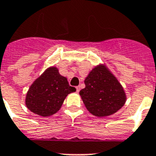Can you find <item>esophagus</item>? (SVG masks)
I'll list each match as a JSON object with an SVG mask.
<instances>
[{
	"label": "esophagus",
	"mask_w": 156,
	"mask_h": 156,
	"mask_svg": "<svg viewBox=\"0 0 156 156\" xmlns=\"http://www.w3.org/2000/svg\"><path fill=\"white\" fill-rule=\"evenodd\" d=\"M76 90H77V93L80 91V86H76Z\"/></svg>",
	"instance_id": "esophagus-1"
}]
</instances>
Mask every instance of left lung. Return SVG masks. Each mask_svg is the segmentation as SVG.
<instances>
[{"instance_id":"1","label":"left lung","mask_w":156,"mask_h":156,"mask_svg":"<svg viewBox=\"0 0 156 156\" xmlns=\"http://www.w3.org/2000/svg\"><path fill=\"white\" fill-rule=\"evenodd\" d=\"M85 85L79 94L87 110L93 115L109 116L125 104L126 97L122 86L104 65L91 70L85 79Z\"/></svg>"}]
</instances>
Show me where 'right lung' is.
<instances>
[{
  "label": "right lung",
  "mask_w": 156,
  "mask_h": 156,
  "mask_svg": "<svg viewBox=\"0 0 156 156\" xmlns=\"http://www.w3.org/2000/svg\"><path fill=\"white\" fill-rule=\"evenodd\" d=\"M76 91L58 69L49 67L35 80L27 93L26 105L30 112L48 117L60 109L67 95Z\"/></svg>",
  "instance_id": "1"
}]
</instances>
